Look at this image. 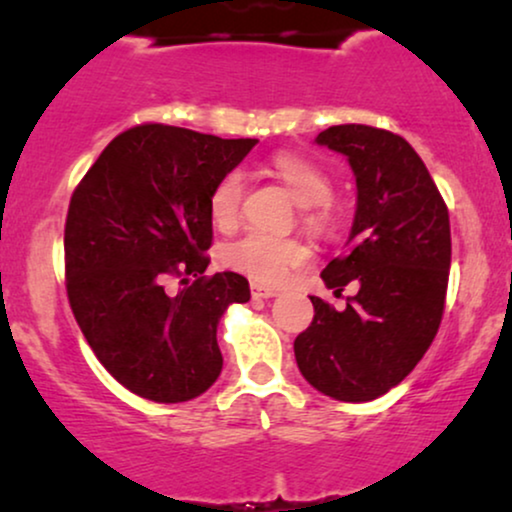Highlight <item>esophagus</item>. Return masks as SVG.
Instances as JSON below:
<instances>
[{"label": "esophagus", "instance_id": "esophagus-1", "mask_svg": "<svg viewBox=\"0 0 512 512\" xmlns=\"http://www.w3.org/2000/svg\"><path fill=\"white\" fill-rule=\"evenodd\" d=\"M274 295H277L274 288H268L263 284H251V298L254 300H268V298H274Z\"/></svg>", "mask_w": 512, "mask_h": 512}]
</instances>
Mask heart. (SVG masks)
I'll list each match as a JSON object with an SVG mask.
<instances>
[{
  "mask_svg": "<svg viewBox=\"0 0 512 512\" xmlns=\"http://www.w3.org/2000/svg\"><path fill=\"white\" fill-rule=\"evenodd\" d=\"M272 175L291 191L302 205V221L311 233H328L335 226L332 214V180L325 170L302 154L279 152L270 161ZM244 196V177L240 170H228L210 191V219L219 231H231L238 224ZM226 268L244 274L258 284H281L293 268L309 261V249L291 238H272L265 233H249L221 251Z\"/></svg>",
  "mask_w": 512,
  "mask_h": 512,
  "instance_id": "b5f03b06",
  "label": "heart"
}]
</instances>
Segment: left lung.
Masks as SVG:
<instances>
[{
  "instance_id": "1",
  "label": "left lung",
  "mask_w": 512,
  "mask_h": 512,
  "mask_svg": "<svg viewBox=\"0 0 512 512\" xmlns=\"http://www.w3.org/2000/svg\"><path fill=\"white\" fill-rule=\"evenodd\" d=\"M353 168L358 205L346 251L325 265V286L358 293L337 311L311 295L314 321L295 360L318 392L369 402L402 383L434 342L450 270L448 207L416 150L397 133L339 124L316 136Z\"/></svg>"
}]
</instances>
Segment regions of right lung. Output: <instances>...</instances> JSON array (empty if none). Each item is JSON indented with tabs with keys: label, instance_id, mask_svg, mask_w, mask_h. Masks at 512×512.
<instances>
[{
	"label": "right lung",
	"instance_id": "right-lung-1",
	"mask_svg": "<svg viewBox=\"0 0 512 512\" xmlns=\"http://www.w3.org/2000/svg\"><path fill=\"white\" fill-rule=\"evenodd\" d=\"M256 143L138 124L110 140L73 191L66 295L96 358L133 395L189 402L221 374L217 325L228 305L249 300V281L203 274L207 201ZM168 276L183 277L177 294L163 288Z\"/></svg>",
	"mask_w": 512,
	"mask_h": 512
}]
</instances>
